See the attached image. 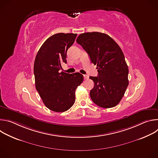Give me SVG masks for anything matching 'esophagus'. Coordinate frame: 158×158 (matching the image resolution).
Instances as JSON below:
<instances>
[{"mask_svg": "<svg viewBox=\"0 0 158 158\" xmlns=\"http://www.w3.org/2000/svg\"><path fill=\"white\" fill-rule=\"evenodd\" d=\"M84 79H87L89 78V76L87 75H84Z\"/></svg>", "mask_w": 158, "mask_h": 158, "instance_id": "1", "label": "esophagus"}]
</instances>
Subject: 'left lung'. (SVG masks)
Masks as SVG:
<instances>
[{
    "mask_svg": "<svg viewBox=\"0 0 158 158\" xmlns=\"http://www.w3.org/2000/svg\"><path fill=\"white\" fill-rule=\"evenodd\" d=\"M97 65L98 77L90 76L94 82L90 91L92 101L103 108L118 105L129 84L128 67L118 44L108 35L98 32L80 34L76 40Z\"/></svg>",
    "mask_w": 158,
    "mask_h": 158,
    "instance_id": "1",
    "label": "left lung"
}]
</instances>
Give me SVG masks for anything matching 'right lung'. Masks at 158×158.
Wrapping results in <instances>:
<instances>
[{
    "label": "right lung",
    "instance_id": "obj_1",
    "mask_svg": "<svg viewBox=\"0 0 158 158\" xmlns=\"http://www.w3.org/2000/svg\"><path fill=\"white\" fill-rule=\"evenodd\" d=\"M77 34L58 33L49 37L39 49L34 61L35 84L44 104L54 112H64L74 104L76 89L82 82L79 73H59L67 63V51Z\"/></svg>",
    "mask_w": 158,
    "mask_h": 158
}]
</instances>
